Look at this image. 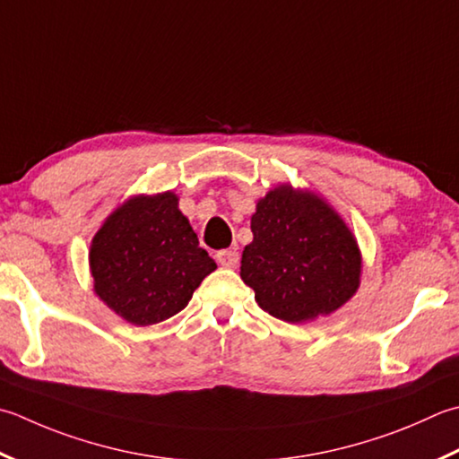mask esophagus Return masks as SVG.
I'll list each match as a JSON object with an SVG mask.
<instances>
[{
	"label": "esophagus",
	"instance_id": "esophagus-1",
	"mask_svg": "<svg viewBox=\"0 0 459 459\" xmlns=\"http://www.w3.org/2000/svg\"><path fill=\"white\" fill-rule=\"evenodd\" d=\"M214 258H217V263L221 266H227V268H235L238 264L237 250H219V253L214 255Z\"/></svg>",
	"mask_w": 459,
	"mask_h": 459
}]
</instances>
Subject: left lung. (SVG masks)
Segmentation results:
<instances>
[{"instance_id":"left-lung-1","label":"left lung","mask_w":459,"mask_h":459,"mask_svg":"<svg viewBox=\"0 0 459 459\" xmlns=\"http://www.w3.org/2000/svg\"><path fill=\"white\" fill-rule=\"evenodd\" d=\"M253 242L240 278L264 312L292 325L328 316L352 299L362 276L354 232L320 195L282 183L256 203Z\"/></svg>"}]
</instances>
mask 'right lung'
Wrapping results in <instances>:
<instances>
[{
    "instance_id": "1",
    "label": "right lung",
    "mask_w": 459,
    "mask_h": 459,
    "mask_svg": "<svg viewBox=\"0 0 459 459\" xmlns=\"http://www.w3.org/2000/svg\"><path fill=\"white\" fill-rule=\"evenodd\" d=\"M93 290L117 316L151 326L181 312L217 263L199 247L173 191L133 195L89 248Z\"/></svg>"
}]
</instances>
